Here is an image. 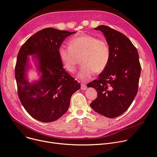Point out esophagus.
Returning a JSON list of instances; mask_svg holds the SVG:
<instances>
[{
  "label": "esophagus",
  "mask_w": 157,
  "mask_h": 157,
  "mask_svg": "<svg viewBox=\"0 0 157 157\" xmlns=\"http://www.w3.org/2000/svg\"><path fill=\"white\" fill-rule=\"evenodd\" d=\"M86 88H87V86H86V85L85 84H81V89L82 90H85L86 89Z\"/></svg>",
  "instance_id": "obj_1"
}]
</instances>
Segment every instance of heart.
Instances as JSON below:
<instances>
[{
    "label": "heart",
    "instance_id": "b5f03b06",
    "mask_svg": "<svg viewBox=\"0 0 157 157\" xmlns=\"http://www.w3.org/2000/svg\"><path fill=\"white\" fill-rule=\"evenodd\" d=\"M69 47L60 46L58 55L61 64L68 72H74L80 62L84 64L77 76L80 81L89 80L94 72L100 73L107 67L110 59V48L107 41L88 34L72 38Z\"/></svg>",
    "mask_w": 157,
    "mask_h": 157
}]
</instances>
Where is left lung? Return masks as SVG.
Wrapping results in <instances>:
<instances>
[{
  "mask_svg": "<svg viewBox=\"0 0 157 157\" xmlns=\"http://www.w3.org/2000/svg\"><path fill=\"white\" fill-rule=\"evenodd\" d=\"M95 29L101 31L106 38L110 59L98 79L87 85L98 94L90 107L103 116L115 118L128 109L138 93L141 74L138 52L131 40L119 31L105 25Z\"/></svg>",
  "mask_w": 157,
  "mask_h": 157,
  "instance_id": "left-lung-1",
  "label": "left lung"
}]
</instances>
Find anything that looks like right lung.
<instances>
[{
	"mask_svg": "<svg viewBox=\"0 0 157 157\" xmlns=\"http://www.w3.org/2000/svg\"><path fill=\"white\" fill-rule=\"evenodd\" d=\"M75 32L47 28L29 38L17 57L15 78L21 103L30 116L44 122L57 120L67 111L71 96L81 85L63 68L58 49ZM33 56L39 76L29 82V56Z\"/></svg>",
	"mask_w": 157,
	"mask_h": 157,
	"instance_id": "right-lung-1",
	"label": "right lung"
}]
</instances>
